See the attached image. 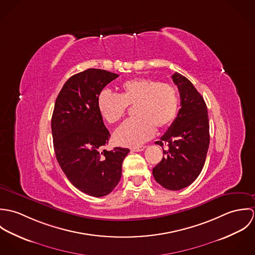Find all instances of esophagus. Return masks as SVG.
Here are the masks:
<instances>
[{"label": "esophagus", "instance_id": "esophagus-1", "mask_svg": "<svg viewBox=\"0 0 255 255\" xmlns=\"http://www.w3.org/2000/svg\"><path fill=\"white\" fill-rule=\"evenodd\" d=\"M146 146H139V147H133L131 148V151H134V152H140V151H143L145 149Z\"/></svg>", "mask_w": 255, "mask_h": 255}]
</instances>
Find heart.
Segmentation results:
<instances>
[{"mask_svg":"<svg viewBox=\"0 0 255 255\" xmlns=\"http://www.w3.org/2000/svg\"><path fill=\"white\" fill-rule=\"evenodd\" d=\"M97 107L103 119L109 124L119 123L128 113V107H134L136 118L127 121L114 134L120 145H140L155 133V127L164 128L176 119L179 97L174 86L146 77L125 81L121 93L103 89L97 96Z\"/></svg>","mask_w":255,"mask_h":255,"instance_id":"b5f03b06","label":"heart"}]
</instances>
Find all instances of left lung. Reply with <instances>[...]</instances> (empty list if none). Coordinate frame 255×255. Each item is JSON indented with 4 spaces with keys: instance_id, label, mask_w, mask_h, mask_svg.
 <instances>
[{
    "instance_id": "left-lung-1",
    "label": "left lung",
    "mask_w": 255,
    "mask_h": 255,
    "mask_svg": "<svg viewBox=\"0 0 255 255\" xmlns=\"http://www.w3.org/2000/svg\"><path fill=\"white\" fill-rule=\"evenodd\" d=\"M181 96V109L169 129L156 141L163 158L153 169L155 181L170 190H180L201 173L209 148V118L203 97L181 73L172 75Z\"/></svg>"
}]
</instances>
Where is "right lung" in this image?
I'll use <instances>...</instances> for the list:
<instances>
[{
    "mask_svg": "<svg viewBox=\"0 0 255 255\" xmlns=\"http://www.w3.org/2000/svg\"><path fill=\"white\" fill-rule=\"evenodd\" d=\"M119 75L88 69L71 76L61 89L51 128L56 158L80 191L95 197L109 194L122 176V165L129 150H106L110 132L97 107L101 90Z\"/></svg>",
    "mask_w": 255,
    "mask_h": 255,
    "instance_id": "right-lung-1",
    "label": "right lung"
}]
</instances>
